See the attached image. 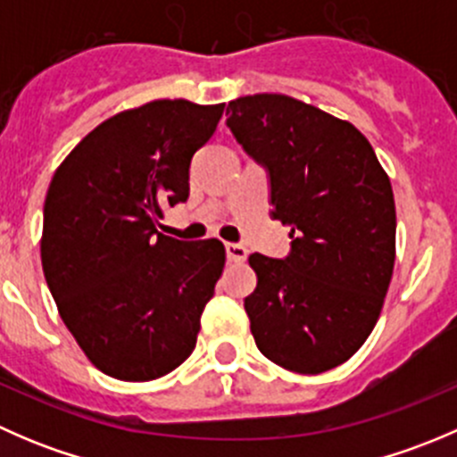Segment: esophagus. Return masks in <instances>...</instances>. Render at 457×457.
<instances>
[{"instance_id":"esophagus-1","label":"esophagus","mask_w":457,"mask_h":457,"mask_svg":"<svg viewBox=\"0 0 457 457\" xmlns=\"http://www.w3.org/2000/svg\"><path fill=\"white\" fill-rule=\"evenodd\" d=\"M225 254H228V261L243 262L247 258V250L241 243H225Z\"/></svg>"}]
</instances>
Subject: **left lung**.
Listing matches in <instances>:
<instances>
[{
    "mask_svg": "<svg viewBox=\"0 0 457 457\" xmlns=\"http://www.w3.org/2000/svg\"><path fill=\"white\" fill-rule=\"evenodd\" d=\"M228 128L267 170L285 258L252 254L245 298L256 347L278 367L322 373L353 356L380 316L395 261V203L371 143L349 121L287 95L229 101Z\"/></svg>",
    "mask_w": 457,
    "mask_h": 457,
    "instance_id": "obj_1",
    "label": "left lung"
}]
</instances>
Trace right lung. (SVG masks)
<instances>
[{
  "instance_id": "add662e5",
  "label": "right lung",
  "mask_w": 457,
  "mask_h": 457,
  "mask_svg": "<svg viewBox=\"0 0 457 457\" xmlns=\"http://www.w3.org/2000/svg\"><path fill=\"white\" fill-rule=\"evenodd\" d=\"M225 104L159 99L105 119L50 181L41 265L62 320L87 361L126 382L156 380L196 347L225 265L216 238L156 232L190 196V163Z\"/></svg>"
}]
</instances>
